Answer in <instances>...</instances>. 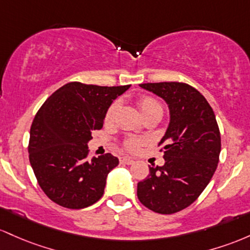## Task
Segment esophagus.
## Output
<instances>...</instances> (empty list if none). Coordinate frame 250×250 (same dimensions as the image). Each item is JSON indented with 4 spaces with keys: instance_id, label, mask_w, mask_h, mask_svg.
I'll return each mask as SVG.
<instances>
[{
    "instance_id": "obj_1",
    "label": "esophagus",
    "mask_w": 250,
    "mask_h": 250,
    "mask_svg": "<svg viewBox=\"0 0 250 250\" xmlns=\"http://www.w3.org/2000/svg\"><path fill=\"white\" fill-rule=\"evenodd\" d=\"M133 159H131V158H127V157H122V158H120V163H123V164H127V165H131V164H133Z\"/></svg>"
}]
</instances>
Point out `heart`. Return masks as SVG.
<instances>
[{
	"mask_svg": "<svg viewBox=\"0 0 250 250\" xmlns=\"http://www.w3.org/2000/svg\"><path fill=\"white\" fill-rule=\"evenodd\" d=\"M138 105L140 107V111L142 113L144 114V117L150 116L152 113H161L163 114V108L162 103L159 102L158 99L152 95H143V97L139 98L138 100ZM118 107H119V104L118 102L112 103L110 106H108L107 111L105 113V122L106 123H110L113 120L114 116H116ZM145 143V140L143 138H137V137H131V138H127L124 140L123 143V147L125 148L126 151H130V152H136L138 151L140 146Z\"/></svg>",
	"mask_w": 250,
	"mask_h": 250,
	"instance_id": "1",
	"label": "heart"
}]
</instances>
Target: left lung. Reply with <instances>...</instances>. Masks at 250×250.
<instances>
[{"label": "left lung", "mask_w": 250, "mask_h": 250, "mask_svg": "<svg viewBox=\"0 0 250 250\" xmlns=\"http://www.w3.org/2000/svg\"><path fill=\"white\" fill-rule=\"evenodd\" d=\"M163 98L170 108V125L158 146L163 167H148L138 183L143 206L163 215L188 208L214 176L221 152V133L211 106L195 87L177 81L140 83Z\"/></svg>", "instance_id": "1"}]
</instances>
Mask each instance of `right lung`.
<instances>
[{"instance_id": "right-lung-1", "label": "right lung", "mask_w": 250, "mask_h": 250, "mask_svg": "<svg viewBox=\"0 0 250 250\" xmlns=\"http://www.w3.org/2000/svg\"><path fill=\"white\" fill-rule=\"evenodd\" d=\"M130 87L73 81L55 91L30 126L29 162L42 191L63 208L83 209L104 195L107 173L119 164L111 153L89 159L87 143L103 127L112 102Z\"/></svg>"}]
</instances>
